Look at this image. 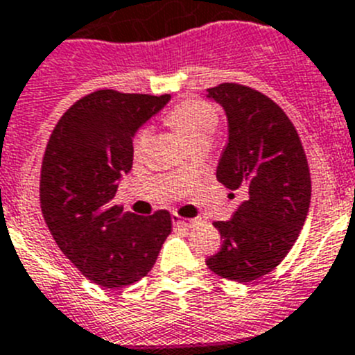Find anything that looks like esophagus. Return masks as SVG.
<instances>
[{"label": "esophagus", "mask_w": 355, "mask_h": 355, "mask_svg": "<svg viewBox=\"0 0 355 355\" xmlns=\"http://www.w3.org/2000/svg\"><path fill=\"white\" fill-rule=\"evenodd\" d=\"M171 223H173L175 226L193 227V226H194V223H196V220H187V218H180V217H178V215H173V217H171Z\"/></svg>", "instance_id": "34e87169"}]
</instances>
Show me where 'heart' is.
Returning a JSON list of instances; mask_svg holds the SVG:
<instances>
[{"instance_id":"obj_1","label":"heart","mask_w":355,"mask_h":355,"mask_svg":"<svg viewBox=\"0 0 355 355\" xmlns=\"http://www.w3.org/2000/svg\"><path fill=\"white\" fill-rule=\"evenodd\" d=\"M168 124L180 132L184 140L191 148L208 147L214 138L218 125V114L210 103L201 99H189L180 103L166 117ZM150 141V131L147 128L140 129L132 141V152L135 155H141ZM185 168L178 170V175H184Z\"/></svg>"}]
</instances>
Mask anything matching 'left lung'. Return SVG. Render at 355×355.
<instances>
[{"label":"left lung","instance_id":"1","mask_svg":"<svg viewBox=\"0 0 355 355\" xmlns=\"http://www.w3.org/2000/svg\"><path fill=\"white\" fill-rule=\"evenodd\" d=\"M207 98L227 119L217 180L243 196L230 220L214 223L223 247L207 266L247 284L275 270L300 236L312 198L310 170L296 128L268 96L220 84Z\"/></svg>","mask_w":355,"mask_h":355}]
</instances>
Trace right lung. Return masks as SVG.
<instances>
[{
	"instance_id": "add662e5",
	"label": "right lung",
	"mask_w": 355,
	"mask_h": 355,
	"mask_svg": "<svg viewBox=\"0 0 355 355\" xmlns=\"http://www.w3.org/2000/svg\"><path fill=\"white\" fill-rule=\"evenodd\" d=\"M170 99L96 91L62 115L45 148L43 218L62 254L98 286L115 289L145 277L171 233L166 210L141 217L114 205L132 168V138Z\"/></svg>"
}]
</instances>
